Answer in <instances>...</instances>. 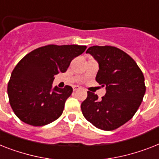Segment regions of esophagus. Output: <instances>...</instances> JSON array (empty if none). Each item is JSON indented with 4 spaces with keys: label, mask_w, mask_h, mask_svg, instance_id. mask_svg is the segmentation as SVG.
<instances>
[{
    "label": "esophagus",
    "mask_w": 159,
    "mask_h": 159,
    "mask_svg": "<svg viewBox=\"0 0 159 159\" xmlns=\"http://www.w3.org/2000/svg\"><path fill=\"white\" fill-rule=\"evenodd\" d=\"M73 91H77V90H79L80 89V86H74L73 87Z\"/></svg>",
    "instance_id": "obj_1"
}]
</instances>
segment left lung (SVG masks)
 Segmentation results:
<instances>
[{
	"label": "left lung",
	"instance_id": "8db88e82",
	"mask_svg": "<svg viewBox=\"0 0 159 159\" xmlns=\"http://www.w3.org/2000/svg\"><path fill=\"white\" fill-rule=\"evenodd\" d=\"M86 53L99 64L95 80L106 87L101 100L87 91L81 104L83 116L92 125L104 131H113L131 119L145 93L142 71L132 58L114 46H91Z\"/></svg>",
	"mask_w": 159,
	"mask_h": 159
}]
</instances>
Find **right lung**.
<instances>
[{"instance_id":"1","label":"right lung","mask_w":159,"mask_h":159,"mask_svg":"<svg viewBox=\"0 0 159 159\" xmlns=\"http://www.w3.org/2000/svg\"><path fill=\"white\" fill-rule=\"evenodd\" d=\"M86 46L48 45L26 55L14 68L7 92L15 115L27 124L47 125L61 116L73 88L52 87L54 76L65 73Z\"/></svg>"}]
</instances>
